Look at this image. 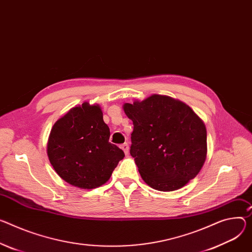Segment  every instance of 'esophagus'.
<instances>
[{"label": "esophagus", "instance_id": "esophagus-1", "mask_svg": "<svg viewBox=\"0 0 252 252\" xmlns=\"http://www.w3.org/2000/svg\"><path fill=\"white\" fill-rule=\"evenodd\" d=\"M121 148H122V150L125 152V154H126V155H127V154H128V151H129V147H128V144H127V143H125V144H123V145L121 146Z\"/></svg>", "mask_w": 252, "mask_h": 252}]
</instances>
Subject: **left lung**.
Here are the masks:
<instances>
[{"label":"left lung","mask_w":252,"mask_h":252,"mask_svg":"<svg viewBox=\"0 0 252 252\" xmlns=\"http://www.w3.org/2000/svg\"><path fill=\"white\" fill-rule=\"evenodd\" d=\"M132 121L129 153L143 180L158 191H175L194 179L207 155V131L190 106L154 94L125 103Z\"/></svg>","instance_id":"8db88e82"}]
</instances>
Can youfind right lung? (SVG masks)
Listing matches in <instances>:
<instances>
[{"instance_id":"1","label":"right lung","mask_w":252,"mask_h":252,"mask_svg":"<svg viewBox=\"0 0 252 252\" xmlns=\"http://www.w3.org/2000/svg\"><path fill=\"white\" fill-rule=\"evenodd\" d=\"M99 105L83 102L53 126L47 155L56 173L70 185L94 189L108 181L125 153L110 144Z\"/></svg>"}]
</instances>
